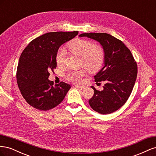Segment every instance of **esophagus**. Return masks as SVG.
I'll return each mask as SVG.
<instances>
[{
    "label": "esophagus",
    "mask_w": 156,
    "mask_h": 156,
    "mask_svg": "<svg viewBox=\"0 0 156 156\" xmlns=\"http://www.w3.org/2000/svg\"><path fill=\"white\" fill-rule=\"evenodd\" d=\"M75 87H76V88H79L80 90H82V89H83V88H84V86H83V85H79V84H75Z\"/></svg>",
    "instance_id": "obj_1"
}]
</instances>
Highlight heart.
<instances>
[{
    "instance_id": "1",
    "label": "heart",
    "mask_w": 156,
    "mask_h": 156,
    "mask_svg": "<svg viewBox=\"0 0 156 156\" xmlns=\"http://www.w3.org/2000/svg\"><path fill=\"white\" fill-rule=\"evenodd\" d=\"M67 48L71 53L81 57L80 66L85 67L90 72H96L103 64L105 53L100 45L93 44L90 41L75 39L68 44ZM66 52L63 48L58 49L56 55V62L59 66L64 63ZM86 72L83 68L69 71L65 75L68 81L74 83L81 82Z\"/></svg>"
}]
</instances>
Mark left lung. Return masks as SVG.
I'll use <instances>...</instances> for the list:
<instances>
[{
    "label": "left lung",
    "instance_id": "1",
    "mask_svg": "<svg viewBox=\"0 0 156 156\" xmlns=\"http://www.w3.org/2000/svg\"><path fill=\"white\" fill-rule=\"evenodd\" d=\"M103 46L105 66L95 76V82H104L103 90L94 87V96L88 100L92 109L101 115L110 114L123 106L133 90L137 75V64L130 50L121 40L107 33H83Z\"/></svg>",
    "mask_w": 156,
    "mask_h": 156
}]
</instances>
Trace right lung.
<instances>
[{"instance_id": "obj_1", "label": "right lung", "mask_w": 156, "mask_h": 156, "mask_svg": "<svg viewBox=\"0 0 156 156\" xmlns=\"http://www.w3.org/2000/svg\"><path fill=\"white\" fill-rule=\"evenodd\" d=\"M78 31L48 32L32 40L20 56L17 68L18 87L29 104L40 111L59 105L71 88L60 82L53 85L49 72L56 69V55L61 45L73 38Z\"/></svg>"}]
</instances>
